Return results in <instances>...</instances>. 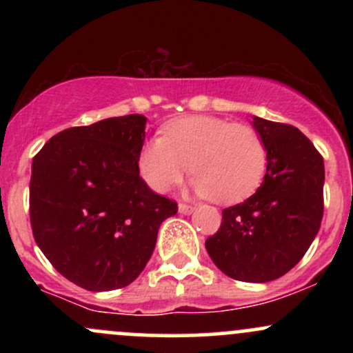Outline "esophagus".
I'll return each mask as SVG.
<instances>
[{
    "instance_id": "esophagus-1",
    "label": "esophagus",
    "mask_w": 353,
    "mask_h": 353,
    "mask_svg": "<svg viewBox=\"0 0 353 353\" xmlns=\"http://www.w3.org/2000/svg\"><path fill=\"white\" fill-rule=\"evenodd\" d=\"M179 212L181 214H192L194 212V208H192V205L181 202V204H179Z\"/></svg>"
}]
</instances>
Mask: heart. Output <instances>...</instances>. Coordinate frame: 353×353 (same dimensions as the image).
<instances>
[{"mask_svg": "<svg viewBox=\"0 0 353 353\" xmlns=\"http://www.w3.org/2000/svg\"><path fill=\"white\" fill-rule=\"evenodd\" d=\"M149 188L168 192L189 171L192 189L201 197L225 204L245 199L262 182L267 145L247 124H232L214 116H188L163 128V136L145 141L137 157Z\"/></svg>", "mask_w": 353, "mask_h": 353, "instance_id": "1", "label": "heart"}]
</instances>
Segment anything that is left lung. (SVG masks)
<instances>
[{"instance_id": "8db88e82", "label": "left lung", "mask_w": 353, "mask_h": 353, "mask_svg": "<svg viewBox=\"0 0 353 353\" xmlns=\"http://www.w3.org/2000/svg\"><path fill=\"white\" fill-rule=\"evenodd\" d=\"M267 145L261 188L222 210L221 229L205 241L212 262L242 282H270L303 257L323 216V157L290 124L254 116Z\"/></svg>"}]
</instances>
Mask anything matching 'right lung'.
<instances>
[{"label":"right lung","mask_w":353,"mask_h":353,"mask_svg":"<svg viewBox=\"0 0 353 353\" xmlns=\"http://www.w3.org/2000/svg\"><path fill=\"white\" fill-rule=\"evenodd\" d=\"M145 117H109L52 136L34 156L30 219L61 275L91 292L136 281L177 204L148 188L137 157Z\"/></svg>","instance_id":"right-lung-1"}]
</instances>
